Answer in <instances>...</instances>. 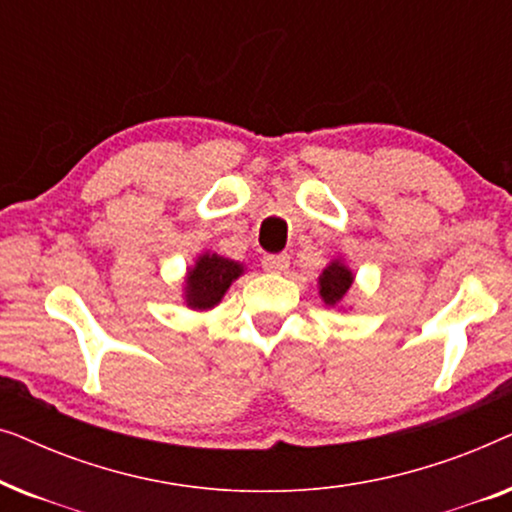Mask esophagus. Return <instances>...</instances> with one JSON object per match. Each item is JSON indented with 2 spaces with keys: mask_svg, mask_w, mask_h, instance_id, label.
Masks as SVG:
<instances>
[{
  "mask_svg": "<svg viewBox=\"0 0 512 512\" xmlns=\"http://www.w3.org/2000/svg\"><path fill=\"white\" fill-rule=\"evenodd\" d=\"M263 268L268 272H284L286 268H289V254L263 256Z\"/></svg>",
  "mask_w": 512,
  "mask_h": 512,
  "instance_id": "1",
  "label": "esophagus"
}]
</instances>
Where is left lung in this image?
I'll use <instances>...</instances> for the list:
<instances>
[{
    "label": "left lung",
    "mask_w": 512,
    "mask_h": 512,
    "mask_svg": "<svg viewBox=\"0 0 512 512\" xmlns=\"http://www.w3.org/2000/svg\"><path fill=\"white\" fill-rule=\"evenodd\" d=\"M352 272H349L342 263H331L324 270V275L319 277V286H321V298L326 300V305H335L340 303L342 296L349 291L352 286Z\"/></svg>",
    "instance_id": "1"
}]
</instances>
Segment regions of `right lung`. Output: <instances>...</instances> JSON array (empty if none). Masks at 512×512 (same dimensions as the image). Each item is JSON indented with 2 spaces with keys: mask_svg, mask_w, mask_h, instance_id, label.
Wrapping results in <instances>:
<instances>
[{
  "mask_svg": "<svg viewBox=\"0 0 512 512\" xmlns=\"http://www.w3.org/2000/svg\"><path fill=\"white\" fill-rule=\"evenodd\" d=\"M240 263L228 261V258L205 254L195 263V268L188 272L186 286V303L198 310L214 307L233 284V279L240 277Z\"/></svg>",
  "mask_w": 512,
  "mask_h": 512,
  "instance_id": "1",
  "label": "right lung"
}]
</instances>
